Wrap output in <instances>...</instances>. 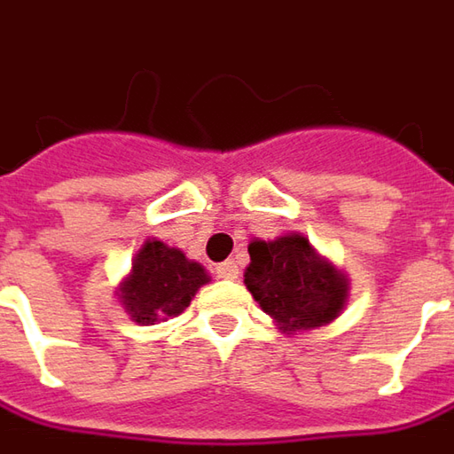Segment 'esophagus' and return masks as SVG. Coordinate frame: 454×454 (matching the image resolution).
<instances>
[{
  "instance_id": "obj_1",
  "label": "esophagus",
  "mask_w": 454,
  "mask_h": 454,
  "mask_svg": "<svg viewBox=\"0 0 454 454\" xmlns=\"http://www.w3.org/2000/svg\"><path fill=\"white\" fill-rule=\"evenodd\" d=\"M215 275L222 277V279H237V275H239L237 262H234V260H227V262L217 264V267H215Z\"/></svg>"
}]
</instances>
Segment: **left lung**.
<instances>
[{"label":"left lung","mask_w":454,"mask_h":454,"mask_svg":"<svg viewBox=\"0 0 454 454\" xmlns=\"http://www.w3.org/2000/svg\"><path fill=\"white\" fill-rule=\"evenodd\" d=\"M245 287L279 333L297 334L333 325L349 302V277L309 245L305 234L252 239Z\"/></svg>","instance_id":"obj_1"}]
</instances>
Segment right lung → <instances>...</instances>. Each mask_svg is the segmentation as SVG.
Masks as SVG:
<instances>
[{
    "label": "right lung",
    "mask_w": 454,
    "mask_h": 454,
    "mask_svg": "<svg viewBox=\"0 0 454 454\" xmlns=\"http://www.w3.org/2000/svg\"><path fill=\"white\" fill-rule=\"evenodd\" d=\"M209 282L212 277L202 264L152 237L135 254L129 275L117 287V300L132 322L157 325L182 315Z\"/></svg>",
    "instance_id": "right-lung-1"
}]
</instances>
